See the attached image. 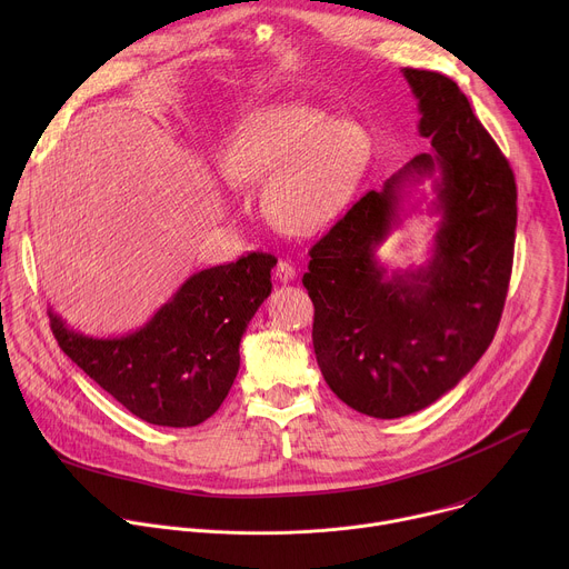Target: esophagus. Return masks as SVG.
Segmentation results:
<instances>
[{"mask_svg":"<svg viewBox=\"0 0 569 569\" xmlns=\"http://www.w3.org/2000/svg\"><path fill=\"white\" fill-rule=\"evenodd\" d=\"M274 274H277V279H279L281 283H290L297 272H295V268H292L290 261H283V259H281V261L277 263V268H274Z\"/></svg>","mask_w":569,"mask_h":569,"instance_id":"obj_1","label":"esophagus"}]
</instances>
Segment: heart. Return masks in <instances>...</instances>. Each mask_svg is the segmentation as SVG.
<instances>
[{
	"instance_id": "b5f03b06",
	"label": "heart",
	"mask_w": 569,
	"mask_h": 569,
	"mask_svg": "<svg viewBox=\"0 0 569 569\" xmlns=\"http://www.w3.org/2000/svg\"><path fill=\"white\" fill-rule=\"evenodd\" d=\"M371 161V139L351 121H333L306 103L263 108L242 121L220 150L233 187H262L266 218L308 236L329 227L356 196Z\"/></svg>"
}]
</instances>
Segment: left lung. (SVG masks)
<instances>
[{
  "mask_svg": "<svg viewBox=\"0 0 569 569\" xmlns=\"http://www.w3.org/2000/svg\"><path fill=\"white\" fill-rule=\"evenodd\" d=\"M432 150L362 196L310 250L303 286L315 306L312 347L323 380L373 419L415 415L450 391L493 342L502 317L518 220L507 157L455 80L402 69ZM432 179L440 213L426 267L392 271L375 252L403 202Z\"/></svg>",
  "mask_w": 569,
  "mask_h": 569,
  "instance_id": "1",
  "label": "left lung"
}]
</instances>
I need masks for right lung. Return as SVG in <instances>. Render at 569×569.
<instances>
[{
    "mask_svg": "<svg viewBox=\"0 0 569 569\" xmlns=\"http://www.w3.org/2000/svg\"><path fill=\"white\" fill-rule=\"evenodd\" d=\"M277 259L263 252L191 274L141 329L92 338L49 310L58 347L146 423L193 428L229 393L240 338L270 297Z\"/></svg>",
    "mask_w": 569,
    "mask_h": 569,
    "instance_id": "1",
    "label": "right lung"
}]
</instances>
